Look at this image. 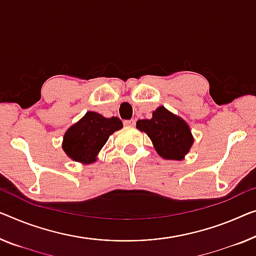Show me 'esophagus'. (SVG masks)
I'll use <instances>...</instances> for the list:
<instances>
[{"label":"esophagus","mask_w":256,"mask_h":256,"mask_svg":"<svg viewBox=\"0 0 256 256\" xmlns=\"http://www.w3.org/2000/svg\"><path fill=\"white\" fill-rule=\"evenodd\" d=\"M124 124L126 125V126H134L136 125V120H124Z\"/></svg>","instance_id":"esophagus-1"}]
</instances>
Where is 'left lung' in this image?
I'll return each mask as SVG.
<instances>
[{
    "label": "left lung",
    "mask_w": 256,
    "mask_h": 256,
    "mask_svg": "<svg viewBox=\"0 0 256 256\" xmlns=\"http://www.w3.org/2000/svg\"><path fill=\"white\" fill-rule=\"evenodd\" d=\"M136 128L147 133L156 152L166 160H182L193 144L188 125L180 117L158 106L150 120H139Z\"/></svg>",
    "instance_id": "obj_1"
}]
</instances>
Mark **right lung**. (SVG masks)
I'll list each match as a JSON object with an SVG mask.
<instances>
[{
    "label": "right lung",
    "instance_id": "right-lung-1",
    "mask_svg": "<svg viewBox=\"0 0 256 256\" xmlns=\"http://www.w3.org/2000/svg\"><path fill=\"white\" fill-rule=\"evenodd\" d=\"M122 128L123 123L118 117L106 118L98 112H88L68 130L64 136L63 150L74 161L90 163L109 136Z\"/></svg>",
    "mask_w": 256,
    "mask_h": 256
}]
</instances>
